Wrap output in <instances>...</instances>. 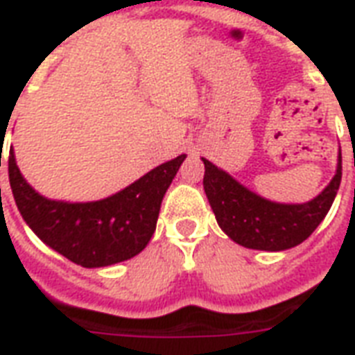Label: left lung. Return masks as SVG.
Returning a JSON list of instances; mask_svg holds the SVG:
<instances>
[{
    "instance_id": "8db88e82",
    "label": "left lung",
    "mask_w": 355,
    "mask_h": 355,
    "mask_svg": "<svg viewBox=\"0 0 355 355\" xmlns=\"http://www.w3.org/2000/svg\"><path fill=\"white\" fill-rule=\"evenodd\" d=\"M205 162V191L219 227L236 243L256 250H286L308 239L324 219L341 184V156L336 177L306 205H278L261 199L230 175Z\"/></svg>"
}]
</instances>
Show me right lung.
Instances as JSON below:
<instances>
[{"mask_svg":"<svg viewBox=\"0 0 355 355\" xmlns=\"http://www.w3.org/2000/svg\"><path fill=\"white\" fill-rule=\"evenodd\" d=\"M184 158L186 155H180L155 167L108 199L85 205L58 202L36 193L21 177L12 149L8 180L19 214L33 232L69 261L92 269L125 261L144 250L155 234L162 199Z\"/></svg>","mask_w":355,"mask_h":355,"instance_id":"obj_1","label":"right lung"}]
</instances>
